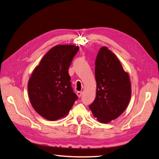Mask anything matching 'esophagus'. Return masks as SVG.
Masks as SVG:
<instances>
[{"label":"esophagus","mask_w":159,"mask_h":159,"mask_svg":"<svg viewBox=\"0 0 159 159\" xmlns=\"http://www.w3.org/2000/svg\"><path fill=\"white\" fill-rule=\"evenodd\" d=\"M76 94L78 96H79V97H80V96H81L83 94V92H77Z\"/></svg>","instance_id":"1"}]
</instances>
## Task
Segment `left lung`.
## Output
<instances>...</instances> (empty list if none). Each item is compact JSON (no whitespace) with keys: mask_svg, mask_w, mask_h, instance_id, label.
I'll return each mask as SVG.
<instances>
[{"mask_svg":"<svg viewBox=\"0 0 159 159\" xmlns=\"http://www.w3.org/2000/svg\"><path fill=\"white\" fill-rule=\"evenodd\" d=\"M96 98L89 107L98 121L107 123L116 119L125 110L131 98L129 74L119 59L102 47L95 62Z\"/></svg>","mask_w":159,"mask_h":159,"instance_id":"left-lung-1","label":"left lung"}]
</instances>
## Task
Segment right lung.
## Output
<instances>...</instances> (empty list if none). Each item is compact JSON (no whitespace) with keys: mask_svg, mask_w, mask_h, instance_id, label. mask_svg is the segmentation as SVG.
I'll return each instance as SVG.
<instances>
[{"mask_svg":"<svg viewBox=\"0 0 159 159\" xmlns=\"http://www.w3.org/2000/svg\"><path fill=\"white\" fill-rule=\"evenodd\" d=\"M79 47L57 45L34 69L28 82V94L34 110L49 120L66 116L77 99L68 70Z\"/></svg>","mask_w":159,"mask_h":159,"instance_id":"1","label":"right lung"}]
</instances>
